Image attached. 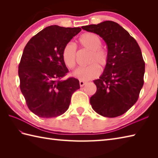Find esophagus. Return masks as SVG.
I'll return each instance as SVG.
<instances>
[{"label":"esophagus","instance_id":"esophagus-1","mask_svg":"<svg viewBox=\"0 0 158 158\" xmlns=\"http://www.w3.org/2000/svg\"><path fill=\"white\" fill-rule=\"evenodd\" d=\"M87 83L86 81H79V85L81 87H83L84 86L85 84Z\"/></svg>","mask_w":158,"mask_h":158}]
</instances>
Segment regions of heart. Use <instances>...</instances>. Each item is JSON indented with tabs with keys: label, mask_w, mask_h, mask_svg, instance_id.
I'll return each mask as SVG.
<instances>
[{
	"label": "heart",
	"mask_w": 158,
	"mask_h": 158,
	"mask_svg": "<svg viewBox=\"0 0 158 158\" xmlns=\"http://www.w3.org/2000/svg\"><path fill=\"white\" fill-rule=\"evenodd\" d=\"M78 43L81 48L90 52L89 63L87 66L79 67L73 73L74 77L81 81H88L100 75V66H105L109 60V53L102 48V40L100 36L92 32H85L79 36ZM62 60L64 64L73 69L77 63V48L72 43H68L62 49Z\"/></svg>",
	"instance_id": "obj_1"
}]
</instances>
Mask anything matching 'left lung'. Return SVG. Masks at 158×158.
Here are the masks:
<instances>
[{
    "instance_id": "8db88e82",
    "label": "left lung",
    "mask_w": 158,
    "mask_h": 158,
    "mask_svg": "<svg viewBox=\"0 0 158 158\" xmlns=\"http://www.w3.org/2000/svg\"><path fill=\"white\" fill-rule=\"evenodd\" d=\"M81 28L98 35L108 49L104 72L94 81L97 90L89 100L92 109L104 117L122 115L136 103L143 86L145 66L140 47L128 32L113 21Z\"/></svg>"
}]
</instances>
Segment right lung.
Listing matches in <instances>:
<instances>
[{
  "label": "right lung",
  "instance_id": "add662e5",
  "mask_svg": "<svg viewBox=\"0 0 158 158\" xmlns=\"http://www.w3.org/2000/svg\"><path fill=\"white\" fill-rule=\"evenodd\" d=\"M81 28L46 27L25 46L18 67L20 89L28 109L43 118L62 115L69 109L73 94L80 88L74 77L62 79L69 70L63 62L64 47Z\"/></svg>",
  "mask_w": 158,
  "mask_h": 158
}]
</instances>
